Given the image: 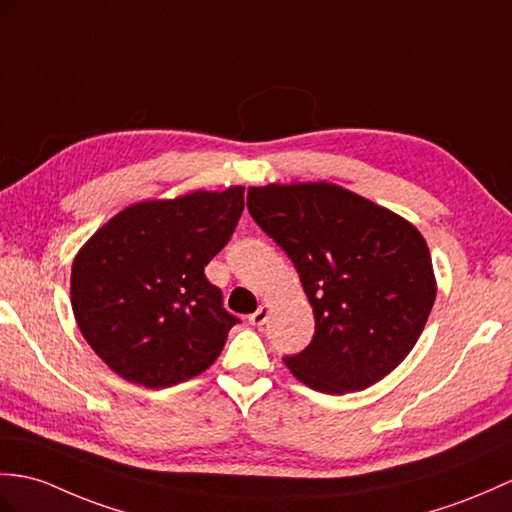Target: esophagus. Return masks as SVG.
<instances>
[{
  "instance_id": "34e87169",
  "label": "esophagus",
  "mask_w": 512,
  "mask_h": 512,
  "mask_svg": "<svg viewBox=\"0 0 512 512\" xmlns=\"http://www.w3.org/2000/svg\"><path fill=\"white\" fill-rule=\"evenodd\" d=\"M268 316H270V310H268L266 305H261L257 312H253L251 316H248V320H251V325H255V327H261V325H266Z\"/></svg>"
}]
</instances>
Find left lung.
Here are the masks:
<instances>
[{
    "label": "left lung",
    "instance_id": "left-lung-1",
    "mask_svg": "<svg viewBox=\"0 0 512 512\" xmlns=\"http://www.w3.org/2000/svg\"><path fill=\"white\" fill-rule=\"evenodd\" d=\"M248 211L299 272L314 310L307 347L283 358L318 392L364 390L406 360L436 299L423 235L334 183L248 187Z\"/></svg>",
    "mask_w": 512,
    "mask_h": 512
}]
</instances>
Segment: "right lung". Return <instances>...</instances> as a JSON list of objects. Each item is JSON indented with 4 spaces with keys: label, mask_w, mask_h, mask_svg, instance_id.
<instances>
[{
    "label": "right lung",
    "mask_w": 512,
    "mask_h": 512,
    "mask_svg": "<svg viewBox=\"0 0 512 512\" xmlns=\"http://www.w3.org/2000/svg\"><path fill=\"white\" fill-rule=\"evenodd\" d=\"M244 211V187L130 205L71 266V310L98 358L126 382L168 388L216 362L240 323L205 277Z\"/></svg>",
    "instance_id": "obj_1"
}]
</instances>
